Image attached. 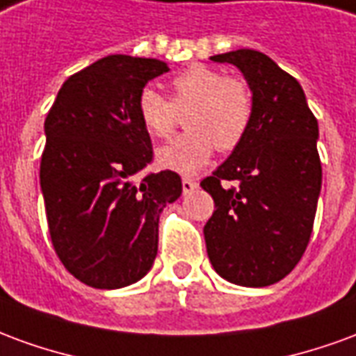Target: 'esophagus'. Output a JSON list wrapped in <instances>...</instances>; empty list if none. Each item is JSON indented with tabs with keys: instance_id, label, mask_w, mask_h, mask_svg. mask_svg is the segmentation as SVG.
<instances>
[{
	"instance_id": "34e87169",
	"label": "esophagus",
	"mask_w": 356,
	"mask_h": 356,
	"mask_svg": "<svg viewBox=\"0 0 356 356\" xmlns=\"http://www.w3.org/2000/svg\"><path fill=\"white\" fill-rule=\"evenodd\" d=\"M181 183H183V193H185V194L193 193L194 188L198 186V183H196V181H194V179H191V177H183V181H181Z\"/></svg>"
}]
</instances>
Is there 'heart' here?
I'll return each instance as SVG.
<instances>
[{"mask_svg": "<svg viewBox=\"0 0 356 356\" xmlns=\"http://www.w3.org/2000/svg\"><path fill=\"white\" fill-rule=\"evenodd\" d=\"M171 91L168 99L154 88H145L137 97L140 125L156 139L170 137L177 112L191 108L185 118L191 131L158 148V165L191 175L209 162L216 147L231 152L244 140L254 116V99L244 81L211 66L193 65L171 80Z\"/></svg>", "mask_w": 356, "mask_h": 356, "instance_id": "heart-1", "label": "heart"}]
</instances>
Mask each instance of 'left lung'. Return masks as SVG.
<instances>
[{"label":"left lung","mask_w":356,"mask_h":356,"mask_svg":"<svg viewBox=\"0 0 356 356\" xmlns=\"http://www.w3.org/2000/svg\"><path fill=\"white\" fill-rule=\"evenodd\" d=\"M246 76L254 116L232 154L200 183L216 202L204 227L216 273L263 288L290 275L313 232L322 185L318 122L299 81L254 49L213 55Z\"/></svg>","instance_id":"1"}]
</instances>
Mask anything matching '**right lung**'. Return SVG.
Returning a JSON list of instances; mask_svg holds the SVG:
<instances>
[{"instance_id": "add662e5", "label": "right lung", "mask_w": 356, "mask_h": 356, "mask_svg": "<svg viewBox=\"0 0 356 356\" xmlns=\"http://www.w3.org/2000/svg\"><path fill=\"white\" fill-rule=\"evenodd\" d=\"M168 70L158 58L104 57L63 83L45 118L40 185L51 242L91 288L116 290L147 275L160 213L183 191L171 170L135 183L154 158L137 97Z\"/></svg>"}]
</instances>
